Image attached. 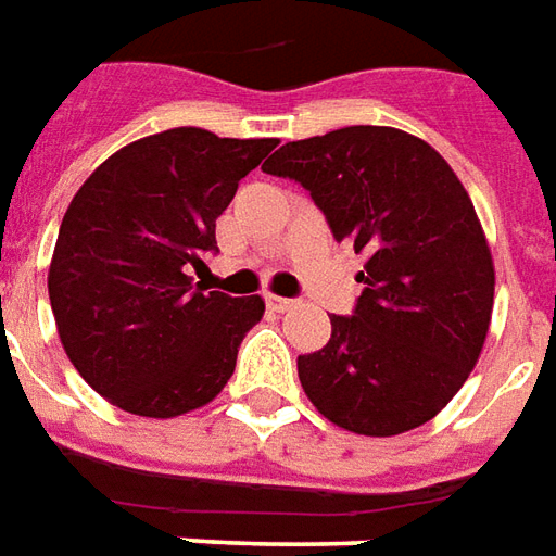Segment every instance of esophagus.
I'll use <instances>...</instances> for the list:
<instances>
[{
  "label": "esophagus",
  "mask_w": 556,
  "mask_h": 556,
  "mask_svg": "<svg viewBox=\"0 0 556 556\" xmlns=\"http://www.w3.org/2000/svg\"><path fill=\"white\" fill-rule=\"evenodd\" d=\"M266 305H269L271 311H278V314H281V311H290V308H293L296 302H293V299L275 296V293H269V296H266Z\"/></svg>",
  "instance_id": "esophagus-1"
}]
</instances>
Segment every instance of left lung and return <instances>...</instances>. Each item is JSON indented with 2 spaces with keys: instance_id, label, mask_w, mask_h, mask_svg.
Instances as JSON below:
<instances>
[{
  "instance_id": "1",
  "label": "left lung",
  "mask_w": 556,
  "mask_h": 556,
  "mask_svg": "<svg viewBox=\"0 0 556 556\" xmlns=\"http://www.w3.org/2000/svg\"><path fill=\"white\" fill-rule=\"evenodd\" d=\"M263 170L308 188L338 242L365 254L353 317L299 356V383L338 428L395 437L458 395L485 348L494 260L473 200L422 137L350 125L293 140Z\"/></svg>"
}]
</instances>
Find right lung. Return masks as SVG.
Segmentation results:
<instances>
[{
	"label": "right lung",
	"mask_w": 556,
	"mask_h": 556,
	"mask_svg": "<svg viewBox=\"0 0 556 556\" xmlns=\"http://www.w3.org/2000/svg\"><path fill=\"white\" fill-rule=\"evenodd\" d=\"M170 128L122 146L80 185L47 271L59 341L86 383L125 413L173 419L218 397L266 302L191 285L215 218L275 149Z\"/></svg>",
	"instance_id": "right-lung-1"
}]
</instances>
